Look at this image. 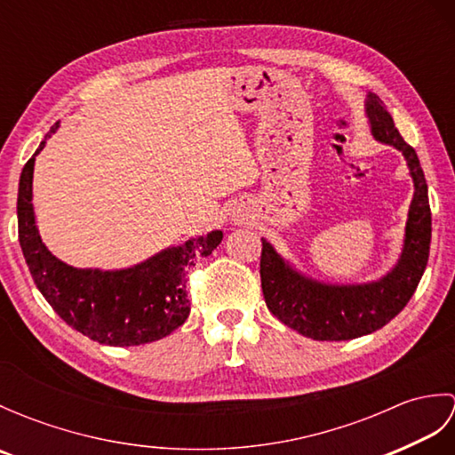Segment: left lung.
Instances as JSON below:
<instances>
[{
  "instance_id": "8db88e82",
  "label": "left lung",
  "mask_w": 455,
  "mask_h": 455,
  "mask_svg": "<svg viewBox=\"0 0 455 455\" xmlns=\"http://www.w3.org/2000/svg\"><path fill=\"white\" fill-rule=\"evenodd\" d=\"M365 115L373 139L403 152L414 183L403 252L391 272L367 283H323L297 272L262 238L259 277L266 305L283 324L313 340L340 342L379 331L409 303L428 262L432 215L417 152L403 140L375 93H367Z\"/></svg>"
}]
</instances>
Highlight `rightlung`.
Listing matches in <instances>:
<instances>
[{
    "label": "right lung",
    "mask_w": 455,
    "mask_h": 455,
    "mask_svg": "<svg viewBox=\"0 0 455 455\" xmlns=\"http://www.w3.org/2000/svg\"><path fill=\"white\" fill-rule=\"evenodd\" d=\"M58 123L38 144L19 178V244L35 285L66 324L108 346H140L172 334L189 316L186 272L207 258L220 240V230L170 246L144 262L124 269H80L64 264L44 246L35 225V156Z\"/></svg>",
    "instance_id": "add662e5"
}]
</instances>
